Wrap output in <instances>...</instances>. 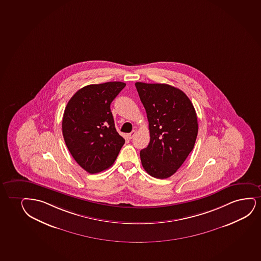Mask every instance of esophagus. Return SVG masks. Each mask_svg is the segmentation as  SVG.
Returning <instances> with one entry per match:
<instances>
[{
  "mask_svg": "<svg viewBox=\"0 0 261 261\" xmlns=\"http://www.w3.org/2000/svg\"><path fill=\"white\" fill-rule=\"evenodd\" d=\"M136 132H137L136 130H132L130 133H128V134H127V138L129 139H132V138L135 136Z\"/></svg>",
  "mask_w": 261,
  "mask_h": 261,
  "instance_id": "1",
  "label": "esophagus"
}]
</instances>
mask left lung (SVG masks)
I'll return each instance as SVG.
<instances>
[{
    "mask_svg": "<svg viewBox=\"0 0 261 261\" xmlns=\"http://www.w3.org/2000/svg\"><path fill=\"white\" fill-rule=\"evenodd\" d=\"M148 119L150 143L140 151L143 168L165 179L177 171L194 147L198 124L194 107L182 91L166 84L137 82Z\"/></svg>",
    "mask_w": 261,
    "mask_h": 261,
    "instance_id": "8db88e82",
    "label": "left lung"
}]
</instances>
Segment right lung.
I'll return each instance as SVG.
<instances>
[{"mask_svg": "<svg viewBox=\"0 0 261 261\" xmlns=\"http://www.w3.org/2000/svg\"><path fill=\"white\" fill-rule=\"evenodd\" d=\"M125 86L116 81L85 86L65 108L63 139L74 160L90 174L111 167L125 143L116 132L110 110V104Z\"/></svg>", "mask_w": 261, "mask_h": 261, "instance_id": "right-lung-1", "label": "right lung"}]
</instances>
